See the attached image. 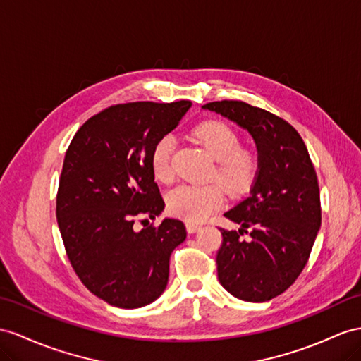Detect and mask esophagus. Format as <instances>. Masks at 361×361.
<instances>
[{"mask_svg": "<svg viewBox=\"0 0 361 361\" xmlns=\"http://www.w3.org/2000/svg\"><path fill=\"white\" fill-rule=\"evenodd\" d=\"M186 228H188L189 233H195V232H198V230L201 228V226L200 224H193V223H188Z\"/></svg>", "mask_w": 361, "mask_h": 361, "instance_id": "1", "label": "esophagus"}]
</instances>
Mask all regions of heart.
<instances>
[{
	"mask_svg": "<svg viewBox=\"0 0 361 361\" xmlns=\"http://www.w3.org/2000/svg\"><path fill=\"white\" fill-rule=\"evenodd\" d=\"M193 137L216 161L210 180H218L221 184H181L169 192L168 209L173 216L189 223H201L224 204V187L232 195H243L250 190L259 173V159L250 147L241 146L238 133L221 120L200 123L193 129ZM173 146L172 135L160 137L152 146L151 169L161 183L173 180Z\"/></svg>",
	"mask_w": 361,
	"mask_h": 361,
	"instance_id": "obj_1",
	"label": "heart"
}]
</instances>
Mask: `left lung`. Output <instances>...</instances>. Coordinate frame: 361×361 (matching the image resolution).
I'll use <instances>...</instances> for the list:
<instances>
[{
  "label": "left lung",
  "mask_w": 361,
  "mask_h": 361,
  "mask_svg": "<svg viewBox=\"0 0 361 361\" xmlns=\"http://www.w3.org/2000/svg\"><path fill=\"white\" fill-rule=\"evenodd\" d=\"M202 108L233 120L256 142L259 173L252 195L224 214L241 228H219L216 270L235 298L267 302L288 290L308 262L322 223L316 169L302 137L282 117L243 100ZM244 233L251 235L247 242Z\"/></svg>",
  "instance_id": "obj_1"
}]
</instances>
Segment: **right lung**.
I'll return each mask as SVG.
<instances>
[{"instance_id":"right-lung-1","label":"right lung","mask_w":361,"mask_h":361,"mask_svg":"<svg viewBox=\"0 0 361 361\" xmlns=\"http://www.w3.org/2000/svg\"><path fill=\"white\" fill-rule=\"evenodd\" d=\"M190 106V100L108 106L78 129L66 152L56 195L63 247L80 282L113 307L140 308L160 298L171 253L186 239L180 219L140 232L133 226L164 209L151 151Z\"/></svg>"}]
</instances>
